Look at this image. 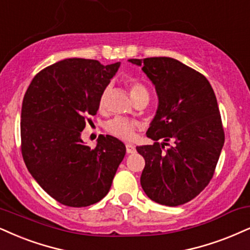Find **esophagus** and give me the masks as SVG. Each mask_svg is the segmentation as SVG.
<instances>
[{
  "label": "esophagus",
  "instance_id": "34e87169",
  "mask_svg": "<svg viewBox=\"0 0 250 250\" xmlns=\"http://www.w3.org/2000/svg\"><path fill=\"white\" fill-rule=\"evenodd\" d=\"M126 153H127V154L135 153V147L133 146V145H131V144L126 145Z\"/></svg>",
  "mask_w": 250,
  "mask_h": 250
}]
</instances>
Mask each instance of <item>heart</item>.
Listing matches in <instances>:
<instances>
[{
    "mask_svg": "<svg viewBox=\"0 0 250 250\" xmlns=\"http://www.w3.org/2000/svg\"><path fill=\"white\" fill-rule=\"evenodd\" d=\"M128 88H130V95L133 102L137 100V98L144 96V95H147V96H148V91H147L146 87L139 81L132 80V81L128 82ZM107 94H109V88L106 87L101 92L100 101H98V105H100L101 109L105 105ZM105 130L107 133L118 138L120 140L128 141L134 137L135 131L138 130V124L133 122V120L117 117V118L111 119L106 123Z\"/></svg>",
    "mask_w": 250,
    "mask_h": 250,
    "instance_id": "obj_1",
    "label": "heart"
}]
</instances>
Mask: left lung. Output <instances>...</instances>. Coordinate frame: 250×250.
Segmentation results:
<instances>
[{"label":"left lung","instance_id":"8db88e82","mask_svg":"<svg viewBox=\"0 0 250 250\" xmlns=\"http://www.w3.org/2000/svg\"><path fill=\"white\" fill-rule=\"evenodd\" d=\"M128 61L143 66L159 96L146 133L155 143L137 147L146 162L141 187L161 205L186 204L210 183L225 143L214 91L203 74L172 58Z\"/></svg>","mask_w":250,"mask_h":250}]
</instances>
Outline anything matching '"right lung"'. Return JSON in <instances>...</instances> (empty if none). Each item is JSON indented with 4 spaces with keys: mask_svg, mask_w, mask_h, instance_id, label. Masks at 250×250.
<instances>
[{
    "mask_svg": "<svg viewBox=\"0 0 250 250\" xmlns=\"http://www.w3.org/2000/svg\"><path fill=\"white\" fill-rule=\"evenodd\" d=\"M119 66L61 60L40 70L24 95L21 155L32 177L61 204L84 208L100 202L124 159L126 147L117 138L100 135L90 148L80 137Z\"/></svg>",
    "mask_w": 250,
    "mask_h": 250,
    "instance_id": "add662e5",
    "label": "right lung"
}]
</instances>
